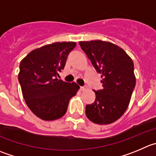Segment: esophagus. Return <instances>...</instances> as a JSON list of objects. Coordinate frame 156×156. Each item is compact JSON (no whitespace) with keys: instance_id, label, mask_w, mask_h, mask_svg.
Listing matches in <instances>:
<instances>
[{"instance_id":"esophagus-1","label":"esophagus","mask_w":156,"mask_h":156,"mask_svg":"<svg viewBox=\"0 0 156 156\" xmlns=\"http://www.w3.org/2000/svg\"><path fill=\"white\" fill-rule=\"evenodd\" d=\"M80 90L81 91H83V90H85L86 87H80Z\"/></svg>"}]
</instances>
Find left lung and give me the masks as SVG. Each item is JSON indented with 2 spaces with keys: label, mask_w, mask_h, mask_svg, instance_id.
<instances>
[{
  "label": "left lung",
  "mask_w": 156,
  "mask_h": 156,
  "mask_svg": "<svg viewBox=\"0 0 156 156\" xmlns=\"http://www.w3.org/2000/svg\"><path fill=\"white\" fill-rule=\"evenodd\" d=\"M79 44L103 78V88L94 90L95 101L86 106V115L96 124L112 123L126 112L136 86L133 60L112 43L93 41Z\"/></svg>",
  "instance_id": "1"
}]
</instances>
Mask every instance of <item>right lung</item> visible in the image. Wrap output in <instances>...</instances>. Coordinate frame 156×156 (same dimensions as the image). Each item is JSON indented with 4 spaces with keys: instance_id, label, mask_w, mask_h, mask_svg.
I'll use <instances>...</instances> for the list:
<instances>
[{
    "instance_id": "right-lung-1",
    "label": "right lung",
    "mask_w": 156,
    "mask_h": 156,
    "mask_svg": "<svg viewBox=\"0 0 156 156\" xmlns=\"http://www.w3.org/2000/svg\"><path fill=\"white\" fill-rule=\"evenodd\" d=\"M75 42L53 43L28 53L20 63L18 80L27 105L43 120L60 119L80 87L57 78Z\"/></svg>"
}]
</instances>
